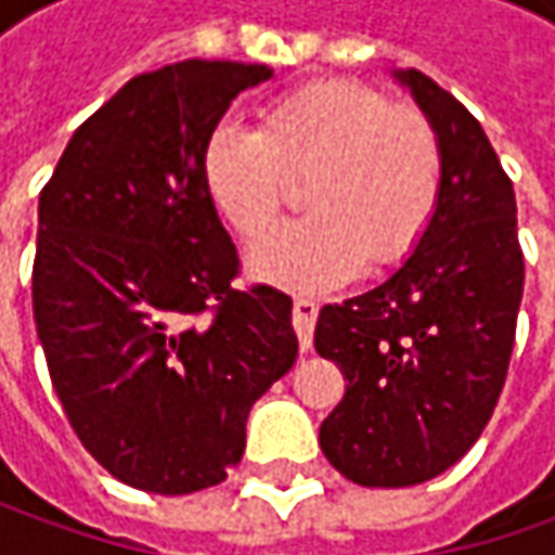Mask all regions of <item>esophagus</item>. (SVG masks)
Segmentation results:
<instances>
[{
    "instance_id": "obj_1",
    "label": "esophagus",
    "mask_w": 555,
    "mask_h": 555,
    "mask_svg": "<svg viewBox=\"0 0 555 555\" xmlns=\"http://www.w3.org/2000/svg\"><path fill=\"white\" fill-rule=\"evenodd\" d=\"M314 321H318V302H314V299H306V296H296V299H293V327H296V336H299L302 352H309L311 349Z\"/></svg>"
}]
</instances>
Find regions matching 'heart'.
Segmentation results:
<instances>
[{
    "mask_svg": "<svg viewBox=\"0 0 555 555\" xmlns=\"http://www.w3.org/2000/svg\"><path fill=\"white\" fill-rule=\"evenodd\" d=\"M444 154L433 119L361 79H314L271 101L259 129L219 122L203 184L224 224L259 241L309 188L311 212L249 253V271L284 289L346 284L364 262L392 268L436 219Z\"/></svg>",
    "mask_w": 555,
    "mask_h": 555,
    "instance_id": "1",
    "label": "heart"
}]
</instances>
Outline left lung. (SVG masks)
Returning a JSON list of instances; mask_svg holds the SVG:
<instances>
[{
	"mask_svg": "<svg viewBox=\"0 0 555 555\" xmlns=\"http://www.w3.org/2000/svg\"><path fill=\"white\" fill-rule=\"evenodd\" d=\"M395 76L441 139L436 219L389 281L324 306L314 327L318 354L349 379L321 451L367 488L436 479L476 444L506 383L525 284L516 194L481 122L426 74Z\"/></svg>",
	"mask_w": 555,
	"mask_h": 555,
	"instance_id": "left-lung-1",
	"label": "left lung"
}]
</instances>
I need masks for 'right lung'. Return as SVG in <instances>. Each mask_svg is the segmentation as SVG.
Returning a JSON list of instances; mask_svg holds the SVG:
<instances>
[{
	"label": "right lung",
	"instance_id": "right-lung-1",
	"mask_svg": "<svg viewBox=\"0 0 555 555\" xmlns=\"http://www.w3.org/2000/svg\"><path fill=\"white\" fill-rule=\"evenodd\" d=\"M266 64L179 61L129 79L74 132L39 194L33 318L86 451L119 481L194 494L228 479L249 408L293 367V299L234 289L241 259L203 147Z\"/></svg>",
	"mask_w": 555,
	"mask_h": 555
}]
</instances>
